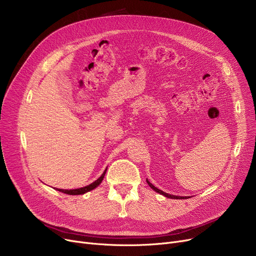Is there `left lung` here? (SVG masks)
Returning a JSON list of instances; mask_svg holds the SVG:
<instances>
[{
    "label": "left lung",
    "instance_id": "obj_1",
    "mask_svg": "<svg viewBox=\"0 0 256 256\" xmlns=\"http://www.w3.org/2000/svg\"><path fill=\"white\" fill-rule=\"evenodd\" d=\"M146 182H147V184H148V186L152 188V190H154L156 192H158V193H160V194H162V195H164V196H166V197H168V198H172V199H188V198H190V197H188V196H186V197H180V196H174V195L167 194V193H165V192H163V191L158 190V188H156L152 182H150L148 180H146Z\"/></svg>",
    "mask_w": 256,
    "mask_h": 256
}]
</instances>
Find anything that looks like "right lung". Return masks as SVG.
<instances>
[{
	"label": "right lung",
	"mask_w": 256,
	"mask_h": 256,
	"mask_svg": "<svg viewBox=\"0 0 256 256\" xmlns=\"http://www.w3.org/2000/svg\"><path fill=\"white\" fill-rule=\"evenodd\" d=\"M106 171V169L104 171V173L102 174V176L98 180H96L94 182L90 184L89 186H86L84 188H80V189H74V190H62V189H59L58 191H60L62 193H65V194H68V195H80V194H84L86 192H89V191H91L93 189H96V188L102 182V180L104 178Z\"/></svg>",
	"instance_id": "right-lung-1"
}]
</instances>
